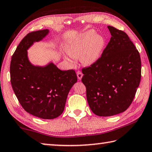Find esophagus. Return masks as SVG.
I'll use <instances>...</instances> for the list:
<instances>
[{
    "label": "esophagus",
    "mask_w": 152,
    "mask_h": 152,
    "mask_svg": "<svg viewBox=\"0 0 152 152\" xmlns=\"http://www.w3.org/2000/svg\"><path fill=\"white\" fill-rule=\"evenodd\" d=\"M76 74H77V77H78V80H81L82 78V76H83V74H82V72L78 70V71H77Z\"/></svg>",
    "instance_id": "1"
}]
</instances>
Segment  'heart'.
<instances>
[{"mask_svg":"<svg viewBox=\"0 0 152 152\" xmlns=\"http://www.w3.org/2000/svg\"><path fill=\"white\" fill-rule=\"evenodd\" d=\"M104 45L103 37L96 35L94 30H89L70 41L66 46V51L72 58H80L84 65L91 66L99 60Z\"/></svg>","mask_w":152,"mask_h":152,"instance_id":"1","label":"heart"}]
</instances>
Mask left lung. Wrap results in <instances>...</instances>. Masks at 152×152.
I'll return each mask as SVG.
<instances>
[{
  "label": "left lung",
  "mask_w": 152,
  "mask_h": 152,
  "mask_svg": "<svg viewBox=\"0 0 152 152\" xmlns=\"http://www.w3.org/2000/svg\"><path fill=\"white\" fill-rule=\"evenodd\" d=\"M111 37L96 62L82 69L86 99L95 115L113 116L127 110L141 76L140 55L126 33L108 26Z\"/></svg>",
  "instance_id": "left-lung-1"
}]
</instances>
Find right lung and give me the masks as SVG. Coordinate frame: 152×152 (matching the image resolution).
<instances>
[{"label":"right lung","mask_w":152,"mask_h":152,"mask_svg":"<svg viewBox=\"0 0 152 152\" xmlns=\"http://www.w3.org/2000/svg\"><path fill=\"white\" fill-rule=\"evenodd\" d=\"M48 33V29L33 31L21 40L12 56L10 75L12 88L25 111L42 119H53L63 113L77 76L74 70H60L52 63L39 67L29 62L27 50Z\"/></svg>","instance_id":"obj_1"}]
</instances>
